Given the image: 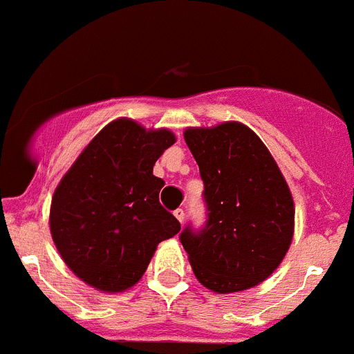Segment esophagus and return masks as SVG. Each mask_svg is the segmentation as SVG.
<instances>
[{"mask_svg": "<svg viewBox=\"0 0 354 354\" xmlns=\"http://www.w3.org/2000/svg\"><path fill=\"white\" fill-rule=\"evenodd\" d=\"M174 217H176L180 223H183V221H185V210H183V208H176V210H174Z\"/></svg>", "mask_w": 354, "mask_h": 354, "instance_id": "34e87169", "label": "esophagus"}]
</instances>
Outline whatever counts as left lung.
Wrapping results in <instances>:
<instances>
[{
	"mask_svg": "<svg viewBox=\"0 0 354 354\" xmlns=\"http://www.w3.org/2000/svg\"><path fill=\"white\" fill-rule=\"evenodd\" d=\"M185 142L205 183L208 219L180 241L199 283L217 294L248 290L269 278L290 248L294 201L272 155L236 121L187 128Z\"/></svg>",
	"mask_w": 354,
	"mask_h": 354,
	"instance_id": "obj_1",
	"label": "left lung"
}]
</instances>
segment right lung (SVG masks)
<instances>
[{"label": "right lung", "mask_w": 354, "mask_h": 354, "mask_svg": "<svg viewBox=\"0 0 354 354\" xmlns=\"http://www.w3.org/2000/svg\"><path fill=\"white\" fill-rule=\"evenodd\" d=\"M173 131L115 119L88 142L58 183L49 230L58 253L80 279L101 292H124L146 272L156 245L180 232L158 201L164 180L153 174Z\"/></svg>", "instance_id": "obj_1"}]
</instances>
